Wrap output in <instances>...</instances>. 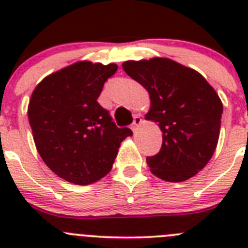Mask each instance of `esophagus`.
Here are the masks:
<instances>
[{
  "mask_svg": "<svg viewBox=\"0 0 248 248\" xmlns=\"http://www.w3.org/2000/svg\"><path fill=\"white\" fill-rule=\"evenodd\" d=\"M141 124H143V119L140 118V115H135L134 122H133V125H131V129L135 131L140 125H141Z\"/></svg>",
  "mask_w": 248,
  "mask_h": 248,
  "instance_id": "1",
  "label": "esophagus"
}]
</instances>
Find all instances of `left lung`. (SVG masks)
<instances>
[{"label": "left lung", "instance_id": "8db88e82", "mask_svg": "<svg viewBox=\"0 0 248 248\" xmlns=\"http://www.w3.org/2000/svg\"><path fill=\"white\" fill-rule=\"evenodd\" d=\"M123 69L148 91L145 119L157 123L163 145L146 159L161 180L181 183L209 163L220 137L222 102L195 69L169 58L126 61Z\"/></svg>", "mask_w": 248, "mask_h": 248}]
</instances>
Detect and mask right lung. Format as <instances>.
Returning a JSON list of instances; mask_svg holds the SVG:
<instances>
[{"mask_svg":"<svg viewBox=\"0 0 248 248\" xmlns=\"http://www.w3.org/2000/svg\"><path fill=\"white\" fill-rule=\"evenodd\" d=\"M118 65L80 61L49 74L37 84L28 120L37 151L59 177L89 185L111 170L130 129L118 128L98 97Z\"/></svg>","mask_w":248,"mask_h":248,"instance_id":"obj_1","label":"right lung"}]
</instances>
